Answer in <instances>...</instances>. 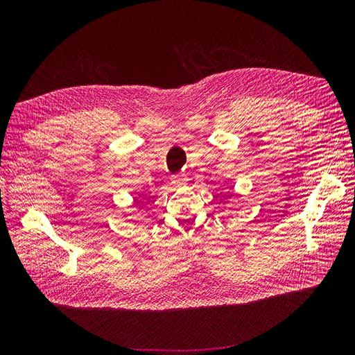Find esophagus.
<instances>
[{"label":"esophagus","instance_id":"1","mask_svg":"<svg viewBox=\"0 0 355 355\" xmlns=\"http://www.w3.org/2000/svg\"><path fill=\"white\" fill-rule=\"evenodd\" d=\"M171 182H173L176 187H184L187 184V176L185 175H180V173L171 175Z\"/></svg>","mask_w":355,"mask_h":355}]
</instances>
